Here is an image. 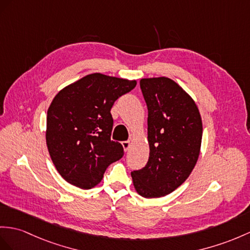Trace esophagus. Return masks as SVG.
Instances as JSON below:
<instances>
[{
    "label": "esophagus",
    "instance_id": "34e87169",
    "mask_svg": "<svg viewBox=\"0 0 250 250\" xmlns=\"http://www.w3.org/2000/svg\"><path fill=\"white\" fill-rule=\"evenodd\" d=\"M122 146H123V148L125 149V151L129 148V141H122Z\"/></svg>",
    "mask_w": 250,
    "mask_h": 250
}]
</instances>
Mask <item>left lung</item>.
Wrapping results in <instances>:
<instances>
[{"label": "left lung", "instance_id": "1", "mask_svg": "<svg viewBox=\"0 0 250 250\" xmlns=\"http://www.w3.org/2000/svg\"><path fill=\"white\" fill-rule=\"evenodd\" d=\"M140 88L148 110L149 158L131 177L140 195L161 197L184 184L195 167L202 118L190 95L172 79L143 78Z\"/></svg>", "mask_w": 250, "mask_h": 250}]
</instances>
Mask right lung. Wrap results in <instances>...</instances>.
Segmentation results:
<instances>
[{
  "label": "right lung",
  "instance_id": "add662e5",
  "mask_svg": "<svg viewBox=\"0 0 250 250\" xmlns=\"http://www.w3.org/2000/svg\"><path fill=\"white\" fill-rule=\"evenodd\" d=\"M137 82L94 73L65 87L47 110L46 144L55 167L69 184L90 188L109 164L124 156L111 140V108Z\"/></svg>",
  "mask_w": 250,
  "mask_h": 250
}]
</instances>
